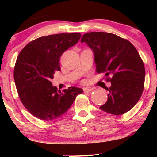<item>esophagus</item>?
Listing matches in <instances>:
<instances>
[{
    "mask_svg": "<svg viewBox=\"0 0 157 157\" xmlns=\"http://www.w3.org/2000/svg\"><path fill=\"white\" fill-rule=\"evenodd\" d=\"M91 91V89H90V88H87V87H86V88H84L83 89V91L85 93H87V92H90V91Z\"/></svg>",
    "mask_w": 157,
    "mask_h": 157,
    "instance_id": "1",
    "label": "esophagus"
}]
</instances>
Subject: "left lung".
Here are the masks:
<instances>
[{"instance_id": "1", "label": "left lung", "mask_w": 157, "mask_h": 157, "mask_svg": "<svg viewBox=\"0 0 157 157\" xmlns=\"http://www.w3.org/2000/svg\"><path fill=\"white\" fill-rule=\"evenodd\" d=\"M83 42L94 52L97 72L105 73L111 83L105 87L107 102L100 109L113 115L130 111L140 100L145 82V66L137 50L127 40L107 32L84 34Z\"/></svg>"}]
</instances>
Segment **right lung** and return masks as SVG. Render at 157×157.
<instances>
[{"label":"right lung","mask_w":157,"mask_h":157,"mask_svg":"<svg viewBox=\"0 0 157 157\" xmlns=\"http://www.w3.org/2000/svg\"><path fill=\"white\" fill-rule=\"evenodd\" d=\"M80 33H61L40 37L29 43L20 52L14 69L19 97L30 113L43 120H52L71 107L82 89L69 87L63 92L52 84L56 71H60V58L75 46Z\"/></svg>","instance_id":"1"}]
</instances>
